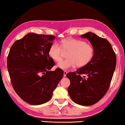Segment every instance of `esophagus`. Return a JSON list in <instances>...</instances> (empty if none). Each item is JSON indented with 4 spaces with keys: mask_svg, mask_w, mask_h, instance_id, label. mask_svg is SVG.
<instances>
[{
    "mask_svg": "<svg viewBox=\"0 0 125 125\" xmlns=\"http://www.w3.org/2000/svg\"><path fill=\"white\" fill-rule=\"evenodd\" d=\"M67 73H67V72H66V70L64 71V77H65V76H66V74H67Z\"/></svg>",
    "mask_w": 125,
    "mask_h": 125,
    "instance_id": "34e87169",
    "label": "esophagus"
}]
</instances>
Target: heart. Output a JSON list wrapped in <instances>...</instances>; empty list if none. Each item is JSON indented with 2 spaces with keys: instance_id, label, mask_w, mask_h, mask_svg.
I'll return each instance as SVG.
<instances>
[{
  "instance_id": "heart-1",
  "label": "heart",
  "mask_w": 125,
  "mask_h": 125,
  "mask_svg": "<svg viewBox=\"0 0 125 125\" xmlns=\"http://www.w3.org/2000/svg\"><path fill=\"white\" fill-rule=\"evenodd\" d=\"M61 47L56 42L53 43L49 50V55L55 61L61 60L63 51L69 52L68 59L57 63V68L66 70L75 66L83 67L87 65L93 58L94 49L91 44L75 38H66L60 42Z\"/></svg>"
}]
</instances>
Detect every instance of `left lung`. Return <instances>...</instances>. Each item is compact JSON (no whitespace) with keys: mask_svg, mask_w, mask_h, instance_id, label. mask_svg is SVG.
<instances>
[{"mask_svg":"<svg viewBox=\"0 0 125 125\" xmlns=\"http://www.w3.org/2000/svg\"><path fill=\"white\" fill-rule=\"evenodd\" d=\"M94 49L93 58L76 72L66 74L70 81L68 93L75 103L91 105L98 102L108 91L116 65V56L111 43L92 32L82 34ZM83 74L87 76L82 77Z\"/></svg>","mask_w":125,"mask_h":125,"instance_id":"1","label":"left lung"}]
</instances>
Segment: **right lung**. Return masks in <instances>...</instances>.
<instances>
[{"label":"right lung","instance_id":"obj_1","mask_svg":"<svg viewBox=\"0 0 125 125\" xmlns=\"http://www.w3.org/2000/svg\"><path fill=\"white\" fill-rule=\"evenodd\" d=\"M55 37L29 33L13 44L7 58L11 83L17 94L32 105L45 103L64 76L60 69L50 71L55 62L49 50Z\"/></svg>","mask_w":125,"mask_h":125}]
</instances>
